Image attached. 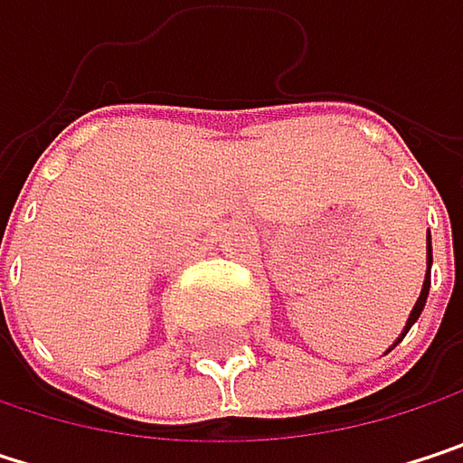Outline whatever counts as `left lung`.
I'll return each instance as SVG.
<instances>
[{
    "label": "left lung",
    "instance_id": "left-lung-1",
    "mask_svg": "<svg viewBox=\"0 0 463 463\" xmlns=\"http://www.w3.org/2000/svg\"><path fill=\"white\" fill-rule=\"evenodd\" d=\"M426 262H429V270H426V279H423V287H420V295H418L416 306H413V311H411V319H408V324H405V329H402V335L397 337V343L408 335V329L413 326V324L418 322V317H420V311H423V306H426V298H429V284H431V235H429V243H426ZM394 343V345H397ZM392 345V348H394ZM389 348V351H392Z\"/></svg>",
    "mask_w": 463,
    "mask_h": 463
}]
</instances>
